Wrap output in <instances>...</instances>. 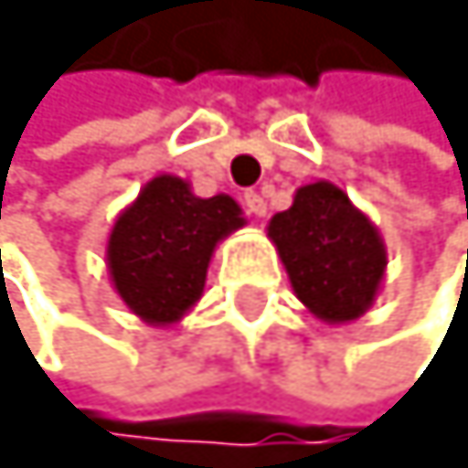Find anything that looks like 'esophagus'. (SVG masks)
Masks as SVG:
<instances>
[{
  "label": "esophagus",
  "instance_id": "esophagus-1",
  "mask_svg": "<svg viewBox=\"0 0 468 468\" xmlns=\"http://www.w3.org/2000/svg\"><path fill=\"white\" fill-rule=\"evenodd\" d=\"M241 202H245L248 214H254V218H263V214H266V199L260 197L257 190H245V193H241Z\"/></svg>",
  "mask_w": 468,
  "mask_h": 468
}]
</instances>
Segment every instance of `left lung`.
Listing matches in <instances>:
<instances>
[{
    "instance_id": "obj_1",
    "label": "left lung",
    "mask_w": 468,
    "mask_h": 468,
    "mask_svg": "<svg viewBox=\"0 0 468 468\" xmlns=\"http://www.w3.org/2000/svg\"><path fill=\"white\" fill-rule=\"evenodd\" d=\"M296 296L330 324L360 317L372 305L388 266L384 241L330 181L299 187L293 205L269 223Z\"/></svg>"
}]
</instances>
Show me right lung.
I'll return each instance as SVG.
<instances>
[{"mask_svg":"<svg viewBox=\"0 0 468 468\" xmlns=\"http://www.w3.org/2000/svg\"><path fill=\"white\" fill-rule=\"evenodd\" d=\"M241 223L236 199H199L187 181L160 175L117 218L108 239L117 293L142 321L175 324L202 296L214 245Z\"/></svg>","mask_w":468,"mask_h":468,"instance_id":"1","label":"right lung"}]
</instances>
